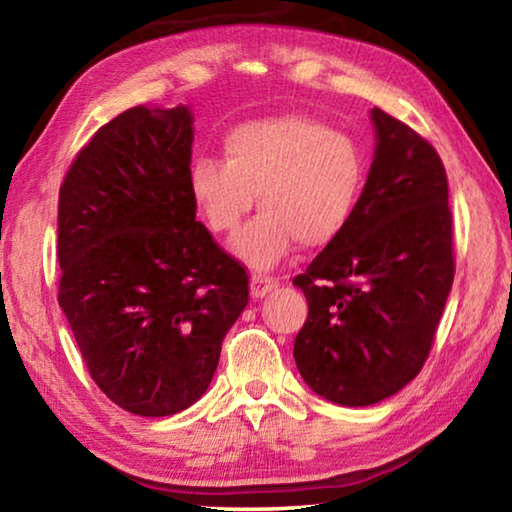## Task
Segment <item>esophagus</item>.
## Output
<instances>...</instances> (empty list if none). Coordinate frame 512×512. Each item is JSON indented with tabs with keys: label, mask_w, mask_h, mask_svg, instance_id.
Segmentation results:
<instances>
[{
	"label": "esophagus",
	"mask_w": 512,
	"mask_h": 512,
	"mask_svg": "<svg viewBox=\"0 0 512 512\" xmlns=\"http://www.w3.org/2000/svg\"><path fill=\"white\" fill-rule=\"evenodd\" d=\"M277 287L275 277H266V275H253L250 277V296L253 298H264L268 291H273Z\"/></svg>",
	"instance_id": "esophagus-1"
}]
</instances>
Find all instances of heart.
I'll return each mask as SVG.
<instances>
[{"label": "heart", "mask_w": 512, "mask_h": 512, "mask_svg": "<svg viewBox=\"0 0 512 512\" xmlns=\"http://www.w3.org/2000/svg\"><path fill=\"white\" fill-rule=\"evenodd\" d=\"M225 162L203 158L189 187L210 230L232 235L262 207L235 239L237 257L268 268L293 244L323 248L350 223L363 187V155L348 135L307 117L253 121L223 142Z\"/></svg>", "instance_id": "b5f03b06"}]
</instances>
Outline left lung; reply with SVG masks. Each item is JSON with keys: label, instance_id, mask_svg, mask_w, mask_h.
Listing matches in <instances>:
<instances>
[{"label": "left lung", "instance_id": "8db88e82", "mask_svg": "<svg viewBox=\"0 0 512 512\" xmlns=\"http://www.w3.org/2000/svg\"><path fill=\"white\" fill-rule=\"evenodd\" d=\"M370 117L375 158L352 219L293 277L309 302L293 359L343 406L377 404L418 375L456 271L443 160L400 119Z\"/></svg>", "mask_w": 512, "mask_h": 512}]
</instances>
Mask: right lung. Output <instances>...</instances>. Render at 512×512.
Masks as SVG:
<instances>
[{"label": "right lung", "instance_id": "add662e5", "mask_svg": "<svg viewBox=\"0 0 512 512\" xmlns=\"http://www.w3.org/2000/svg\"><path fill=\"white\" fill-rule=\"evenodd\" d=\"M187 106L121 112L58 194V305L90 375L124 411L192 406L248 305V273L196 221Z\"/></svg>", "mask_w": 512, "mask_h": 512}]
</instances>
